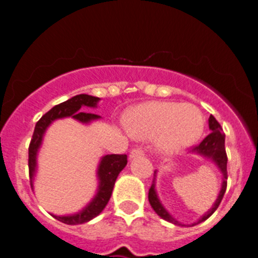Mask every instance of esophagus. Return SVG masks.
Segmentation results:
<instances>
[{"mask_svg":"<svg viewBox=\"0 0 258 258\" xmlns=\"http://www.w3.org/2000/svg\"><path fill=\"white\" fill-rule=\"evenodd\" d=\"M142 155H145V152H143V150L141 149H133L131 151V159H134V157H138V156H142Z\"/></svg>","mask_w":258,"mask_h":258,"instance_id":"1","label":"esophagus"}]
</instances>
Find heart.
Instances as JSON below:
<instances>
[{
  "label": "heart",
  "instance_id": "obj_1",
  "mask_svg": "<svg viewBox=\"0 0 258 258\" xmlns=\"http://www.w3.org/2000/svg\"><path fill=\"white\" fill-rule=\"evenodd\" d=\"M125 125L137 140H154L159 151L174 154L202 137L204 116L192 104L147 102L127 112Z\"/></svg>",
  "mask_w": 258,
  "mask_h": 258
}]
</instances>
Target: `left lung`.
<instances>
[{"mask_svg":"<svg viewBox=\"0 0 258 258\" xmlns=\"http://www.w3.org/2000/svg\"><path fill=\"white\" fill-rule=\"evenodd\" d=\"M209 129H211V134L207 136L199 145L194 146L192 149H191V152H195L198 155H202L204 157H208L213 161L216 165L220 168L221 173H222L223 178H222V187H221L220 195H218L217 200L214 203V206L212 207L211 211L207 212L202 218H200L198 222L192 223L194 225H197V223L203 222V221H206L207 218H209L212 214L216 212V209L218 208L220 206L221 200H222L223 195H225V191H226L227 187V155H226V150H225V133H223L222 127H221L220 122L214 118V116H209ZM154 177H156V170L154 172ZM149 202L151 204L152 209L157 213V216H160L163 220L169 221V222L174 223V225H178V226H183L182 223H179L178 221L174 220V218L168 213L165 208L163 207V204L160 203L159 198H157L156 190H155V178L152 181L151 187L149 190Z\"/></svg>","mask_w":258,"mask_h":258,"instance_id":"1","label":"left lung"}]
</instances>
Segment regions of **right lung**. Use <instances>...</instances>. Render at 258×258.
Masks as SVG:
<instances>
[{
    "label": "right lung",
    "instance_id": "add662e5",
    "mask_svg": "<svg viewBox=\"0 0 258 258\" xmlns=\"http://www.w3.org/2000/svg\"><path fill=\"white\" fill-rule=\"evenodd\" d=\"M99 98L92 97L88 94H79L76 97H72L68 101L63 102L60 104H56L52 107L49 112L45 113L42 117L37 121L35 126V132L32 136L31 143H29L28 149V168H29V179H31V186L33 187V175L36 172V156L37 151L40 149L41 142H42V137H44L45 131L47 129L50 124L54 120L61 117H71L76 118L81 122H90L92 120H97L101 116L95 115V113L86 112L88 108L97 106ZM127 164L126 155H106L102 157L101 164L98 166V179H99V186H98V192L94 197V199L89 203L88 206L80 211L79 213L72 214V216H54L58 221L67 225H79V223H85L88 221L93 220L97 217L98 214L101 213L107 206L111 194H112L113 186H115L116 178H117L118 173L121 172Z\"/></svg>",
    "mask_w": 258,
    "mask_h": 258
}]
</instances>
